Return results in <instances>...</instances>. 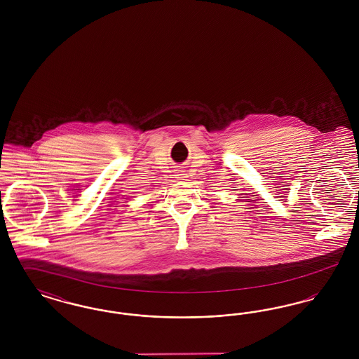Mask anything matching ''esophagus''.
<instances>
[{"instance_id": "34e87169", "label": "esophagus", "mask_w": 359, "mask_h": 359, "mask_svg": "<svg viewBox=\"0 0 359 359\" xmlns=\"http://www.w3.org/2000/svg\"><path fill=\"white\" fill-rule=\"evenodd\" d=\"M176 177H177L179 180H186L187 173L184 171H182V170H179V171L176 172Z\"/></svg>"}]
</instances>
